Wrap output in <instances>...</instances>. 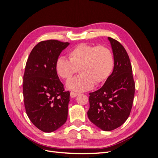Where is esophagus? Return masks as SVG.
<instances>
[{
    "instance_id": "obj_1",
    "label": "esophagus",
    "mask_w": 158,
    "mask_h": 158,
    "mask_svg": "<svg viewBox=\"0 0 158 158\" xmlns=\"http://www.w3.org/2000/svg\"><path fill=\"white\" fill-rule=\"evenodd\" d=\"M78 95V94L76 93V92H70V97L71 98H75Z\"/></svg>"
}]
</instances>
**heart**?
Returning a JSON list of instances; mask_svg holds the SVG:
<instances>
[{
  "label": "heart",
  "mask_w": 158,
  "mask_h": 158,
  "mask_svg": "<svg viewBox=\"0 0 158 158\" xmlns=\"http://www.w3.org/2000/svg\"><path fill=\"white\" fill-rule=\"evenodd\" d=\"M69 60L59 57L55 69L60 77L69 80L78 73L80 75L70 80L66 86L74 92H85L92 89L94 84H102L109 78L114 66L112 51L104 46L80 44L68 53Z\"/></svg>",
  "instance_id": "b5f03b06"
}]
</instances>
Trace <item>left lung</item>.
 <instances>
[{"mask_svg":"<svg viewBox=\"0 0 158 158\" xmlns=\"http://www.w3.org/2000/svg\"><path fill=\"white\" fill-rule=\"evenodd\" d=\"M114 59L112 74L103 86L89 93L90 121L105 131L121 127L130 115L135 92L130 59L118 41L108 37Z\"/></svg>","mask_w":158,"mask_h":158,"instance_id":"8db88e82","label":"left lung"}]
</instances>
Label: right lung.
<instances>
[{"label":"right lung","instance_id":"obj_1","mask_svg":"<svg viewBox=\"0 0 158 158\" xmlns=\"http://www.w3.org/2000/svg\"><path fill=\"white\" fill-rule=\"evenodd\" d=\"M69 45L55 40L42 41L33 47L26 62L23 78L26 111L33 125L45 132L56 131L67 119L70 92L64 91L55 63Z\"/></svg>","mask_w":158,"mask_h":158}]
</instances>
